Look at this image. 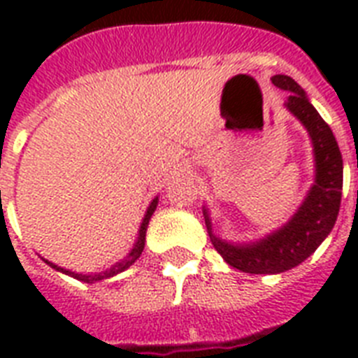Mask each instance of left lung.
Here are the masks:
<instances>
[{"mask_svg": "<svg viewBox=\"0 0 358 358\" xmlns=\"http://www.w3.org/2000/svg\"><path fill=\"white\" fill-rule=\"evenodd\" d=\"M271 81L275 87L289 92L284 108L308 131L314 152V184L288 223L250 243H230L217 238L212 230L210 213L206 208L202 210L215 250L227 264L255 275L288 271L305 262L322 245L338 217L344 184V162L333 129L320 117L297 81L284 74L273 76Z\"/></svg>", "mask_w": 358, "mask_h": 358, "instance_id": "left-lung-1", "label": "left lung"}]
</instances>
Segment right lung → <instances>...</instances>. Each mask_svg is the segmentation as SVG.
Segmentation results:
<instances>
[{
  "mask_svg": "<svg viewBox=\"0 0 358 358\" xmlns=\"http://www.w3.org/2000/svg\"><path fill=\"white\" fill-rule=\"evenodd\" d=\"M156 206H157V196L150 202V206H148V210H146L145 219H143V223H141V227H139V234H137V239H135V243H134V249L129 250L126 258H122L120 262H117L115 266H111L109 269H106V271H102V273H76V271H70V269H64V267L55 266V264L44 260V258H42V260L46 262L50 267H53L55 271H61V273H64V275H69V277L78 278V280H81V282L92 284V282H98V280H106V278L115 277V275L122 273L124 269H128V267L131 266V264H134L137 258H139L141 252H143V249H145L146 229H148V223H150V217H152V213H154V210H156Z\"/></svg>",
  "mask_w": 358,
  "mask_h": 358,
  "instance_id": "add662e5",
  "label": "right lung"
}]
</instances>
